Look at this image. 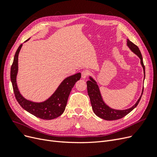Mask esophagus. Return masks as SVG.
Segmentation results:
<instances>
[{"label":"esophagus","instance_id":"obj_1","mask_svg":"<svg viewBox=\"0 0 157 157\" xmlns=\"http://www.w3.org/2000/svg\"><path fill=\"white\" fill-rule=\"evenodd\" d=\"M88 71L84 70V71H82V73H81V77H82V78L83 79L86 78L88 77Z\"/></svg>","mask_w":157,"mask_h":157}]
</instances>
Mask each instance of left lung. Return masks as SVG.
<instances>
[{
	"label": "left lung",
	"instance_id": "left-lung-1",
	"mask_svg": "<svg viewBox=\"0 0 157 157\" xmlns=\"http://www.w3.org/2000/svg\"><path fill=\"white\" fill-rule=\"evenodd\" d=\"M126 42L127 46L128 48H130V50L132 52H134L135 54L138 56L139 58L140 59V62L144 71L145 79V66L143 62V58H142L141 52L138 47L133 43V42H132L130 40H129V39H127ZM89 78L90 80L87 81V90L88 96L90 99V102H91L92 109L94 111V113L96 114L98 117L103 118L104 120L115 121L117 119H120V118L125 117L138 105L141 98L142 96V94H143L144 88L143 90H142L140 98L138 99V100L136 101V103L134 105L129 109H124V110H118V109H112L110 107H109L107 104L104 102L97 82L91 77V76H89Z\"/></svg>",
	"mask_w": 157,
	"mask_h": 157
}]
</instances>
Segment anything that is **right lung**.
<instances>
[{"label": "right lung", "mask_w": 157, "mask_h": 157, "mask_svg": "<svg viewBox=\"0 0 157 157\" xmlns=\"http://www.w3.org/2000/svg\"><path fill=\"white\" fill-rule=\"evenodd\" d=\"M30 39L27 40H29ZM23 44L17 48L10 70V78L16 98L19 104L25 111L38 118L44 120H52L59 117L64 112L67 105L69 94L75 83L81 77V74L78 73L65 78L46 100L41 102H35L25 99L21 94L17 84L18 73V56Z\"/></svg>", "instance_id": "right-lung-1"}]
</instances>
